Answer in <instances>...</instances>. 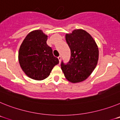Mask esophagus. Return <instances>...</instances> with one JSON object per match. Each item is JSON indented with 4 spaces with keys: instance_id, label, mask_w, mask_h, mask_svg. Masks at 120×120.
I'll return each mask as SVG.
<instances>
[{
    "instance_id": "1",
    "label": "esophagus",
    "mask_w": 120,
    "mask_h": 120,
    "mask_svg": "<svg viewBox=\"0 0 120 120\" xmlns=\"http://www.w3.org/2000/svg\"><path fill=\"white\" fill-rule=\"evenodd\" d=\"M58 59H59V63H61V56H58Z\"/></svg>"
}]
</instances>
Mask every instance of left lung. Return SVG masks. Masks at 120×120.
<instances>
[{
  "mask_svg": "<svg viewBox=\"0 0 120 120\" xmlns=\"http://www.w3.org/2000/svg\"><path fill=\"white\" fill-rule=\"evenodd\" d=\"M65 40L71 50L69 62H61V69L65 78L72 83L86 79L97 64L98 49L96 41L87 32L75 29L65 35Z\"/></svg>",
  "mask_w": 120,
  "mask_h": 120,
  "instance_id": "obj_1",
  "label": "left lung"
}]
</instances>
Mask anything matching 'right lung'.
Here are the masks:
<instances>
[{
    "label": "right lung",
    "instance_id": "add662e5",
    "mask_svg": "<svg viewBox=\"0 0 120 120\" xmlns=\"http://www.w3.org/2000/svg\"><path fill=\"white\" fill-rule=\"evenodd\" d=\"M47 40V35L41 30H33L25 37L19 49V61L22 70L34 80L47 78L54 66L59 64Z\"/></svg>",
    "mask_w": 120,
    "mask_h": 120
}]
</instances>
